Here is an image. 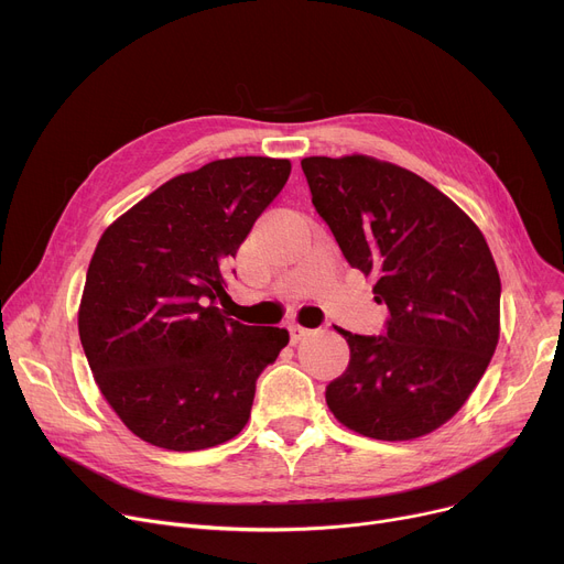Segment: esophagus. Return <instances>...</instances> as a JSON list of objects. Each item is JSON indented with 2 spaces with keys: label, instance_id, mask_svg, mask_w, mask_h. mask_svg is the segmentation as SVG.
<instances>
[{
  "label": "esophagus",
  "instance_id": "obj_1",
  "mask_svg": "<svg viewBox=\"0 0 564 564\" xmlns=\"http://www.w3.org/2000/svg\"><path fill=\"white\" fill-rule=\"evenodd\" d=\"M288 332H290V343H292V345H297V343L308 334V329L300 327L297 322H290V324H288Z\"/></svg>",
  "mask_w": 564,
  "mask_h": 564
}]
</instances>
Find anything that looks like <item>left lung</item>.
Returning <instances> with one entry per match:
<instances>
[{
    "label": "left lung",
    "instance_id": "8db88e82",
    "mask_svg": "<svg viewBox=\"0 0 564 564\" xmlns=\"http://www.w3.org/2000/svg\"><path fill=\"white\" fill-rule=\"evenodd\" d=\"M317 215L389 308L379 336L338 329L349 366L327 404L349 430L409 441L453 419L498 345L500 279L482 232L421 175L372 158H306Z\"/></svg>",
    "mask_w": 564,
    "mask_h": 564
}]
</instances>
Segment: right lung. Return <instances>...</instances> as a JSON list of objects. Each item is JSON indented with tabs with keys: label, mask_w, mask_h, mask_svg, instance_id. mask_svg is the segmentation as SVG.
Masks as SVG:
<instances>
[{
	"label": "right lung",
	"mask_w": 564,
	"mask_h": 564,
	"mask_svg": "<svg viewBox=\"0 0 564 564\" xmlns=\"http://www.w3.org/2000/svg\"><path fill=\"white\" fill-rule=\"evenodd\" d=\"M288 175V160H217L164 183L102 232L79 340L105 400L151 446L189 453L240 434L256 379L288 345L285 329L217 308L228 258Z\"/></svg>",
	"instance_id": "1"
}]
</instances>
